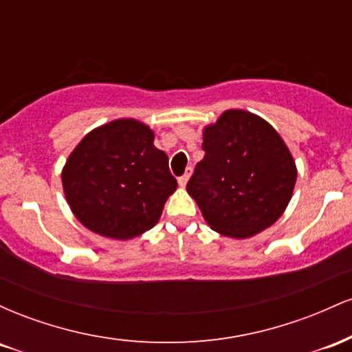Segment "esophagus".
<instances>
[{"label":"esophagus","mask_w":352,"mask_h":352,"mask_svg":"<svg viewBox=\"0 0 352 352\" xmlns=\"http://www.w3.org/2000/svg\"><path fill=\"white\" fill-rule=\"evenodd\" d=\"M188 179H190V172H185L184 175H182L180 179H179V185H180V187H185V185H187Z\"/></svg>","instance_id":"34e87169"}]
</instances>
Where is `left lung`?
Listing matches in <instances>:
<instances>
[{
  "mask_svg": "<svg viewBox=\"0 0 352 352\" xmlns=\"http://www.w3.org/2000/svg\"><path fill=\"white\" fill-rule=\"evenodd\" d=\"M205 157L187 192L210 228L250 238L272 227L288 207L296 184L292 152L261 117L230 109L204 131Z\"/></svg>",
  "mask_w": 352,
  "mask_h": 352,
  "instance_id": "1",
  "label": "left lung"
}]
</instances>
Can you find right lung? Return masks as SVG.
I'll list each match as a JSON object with an SVG mask.
<instances>
[{
  "mask_svg": "<svg viewBox=\"0 0 352 352\" xmlns=\"http://www.w3.org/2000/svg\"><path fill=\"white\" fill-rule=\"evenodd\" d=\"M63 188L76 218L98 235L129 240L159 221L177 180L153 132L117 119L84 137L64 165Z\"/></svg>",
  "mask_w": 352,
  "mask_h": 352,
  "instance_id": "add662e5",
  "label": "right lung"
}]
</instances>
